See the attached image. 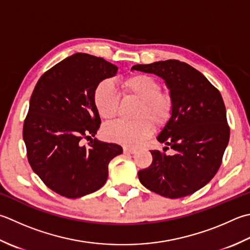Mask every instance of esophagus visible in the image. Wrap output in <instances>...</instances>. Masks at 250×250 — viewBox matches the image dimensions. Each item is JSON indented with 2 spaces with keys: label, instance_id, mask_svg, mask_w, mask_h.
I'll return each instance as SVG.
<instances>
[{
  "label": "esophagus",
  "instance_id": "obj_1",
  "mask_svg": "<svg viewBox=\"0 0 250 250\" xmlns=\"http://www.w3.org/2000/svg\"><path fill=\"white\" fill-rule=\"evenodd\" d=\"M124 151H125V153L134 154V153H136V148H133V147H129V146H125V147H124Z\"/></svg>",
  "mask_w": 250,
  "mask_h": 250
}]
</instances>
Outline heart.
<instances>
[{
	"instance_id": "obj_1",
	"label": "heart",
	"mask_w": 250,
	"mask_h": 250,
	"mask_svg": "<svg viewBox=\"0 0 250 250\" xmlns=\"http://www.w3.org/2000/svg\"><path fill=\"white\" fill-rule=\"evenodd\" d=\"M122 95L141 100L135 111V120H117L107 125L104 134L108 140L129 146L140 144L153 132V124L161 126L172 116L173 100L163 92L160 82L148 75H134L121 82ZM120 93L110 80L102 81L94 91V104L100 116L111 120L118 115ZM152 122L150 123V121Z\"/></svg>"
}]
</instances>
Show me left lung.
I'll use <instances>...</instances> for the list:
<instances>
[{"instance_id": "left-lung-1", "label": "left lung", "mask_w": 250, "mask_h": 250, "mask_svg": "<svg viewBox=\"0 0 250 250\" xmlns=\"http://www.w3.org/2000/svg\"><path fill=\"white\" fill-rule=\"evenodd\" d=\"M132 69L163 78L173 100L172 116L157 140L174 155L150 150L153 161L139 171L140 182L171 199L193 194L216 175L229 143L222 96L202 72L177 60L135 65Z\"/></svg>"}]
</instances>
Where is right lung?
<instances>
[{"label":"right lung","instance_id":"add662e5","mask_svg":"<svg viewBox=\"0 0 250 250\" xmlns=\"http://www.w3.org/2000/svg\"><path fill=\"white\" fill-rule=\"evenodd\" d=\"M118 67L77 53L41 76L30 97L22 138L32 170L54 192L79 198L101 188L118 144L91 139L100 129L94 91ZM84 140H90L85 145Z\"/></svg>","mask_w":250,"mask_h":250}]
</instances>
